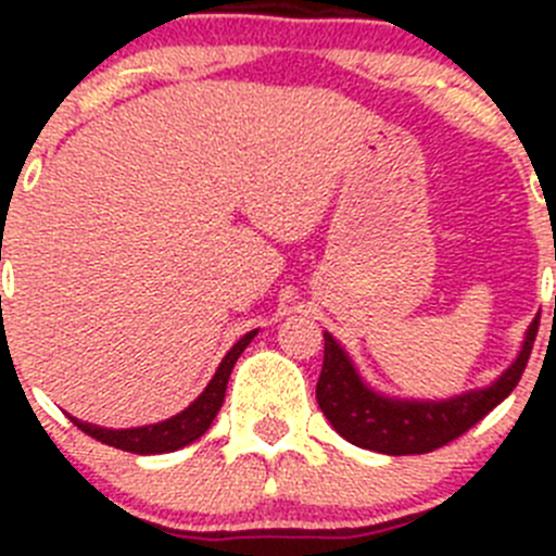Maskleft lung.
<instances>
[{"label": "left lung", "instance_id": "obj_1", "mask_svg": "<svg viewBox=\"0 0 556 556\" xmlns=\"http://www.w3.org/2000/svg\"><path fill=\"white\" fill-rule=\"evenodd\" d=\"M556 306V304H554ZM538 317L527 328L517 361L484 390H470L446 401H401L371 390L352 366L330 333L325 336L323 371L317 382V403L336 433L361 450L382 454H425L459 439L484 419L492 408L511 395L530 361Z\"/></svg>", "mask_w": 556, "mask_h": 556}]
</instances>
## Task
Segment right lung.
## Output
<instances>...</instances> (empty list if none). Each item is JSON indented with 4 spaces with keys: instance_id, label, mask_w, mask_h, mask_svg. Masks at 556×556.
Segmentation results:
<instances>
[{
    "instance_id": "1",
    "label": "right lung",
    "mask_w": 556,
    "mask_h": 556,
    "mask_svg": "<svg viewBox=\"0 0 556 556\" xmlns=\"http://www.w3.org/2000/svg\"><path fill=\"white\" fill-rule=\"evenodd\" d=\"M257 330H250L244 333L237 344L228 350V355L223 357V363L217 366L215 377L212 382L206 384V390L190 403L185 412L174 414L172 419H164V422L155 425H144V428H126V430H110V428H99V425L91 422H80V419L70 417L77 428L83 430L91 439L102 441L106 446H115V450L123 452H134V454H164V452H177L182 446L193 444L195 439L210 430L212 419L217 417L223 406V397H226V387L228 379H231L233 366H237L239 355L247 350L252 339H255Z\"/></svg>"
}]
</instances>
